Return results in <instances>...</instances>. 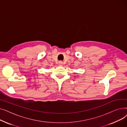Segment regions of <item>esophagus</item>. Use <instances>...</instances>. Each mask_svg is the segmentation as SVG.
I'll return each mask as SVG.
<instances>
[{"instance_id": "34e87169", "label": "esophagus", "mask_w": 127, "mask_h": 127, "mask_svg": "<svg viewBox=\"0 0 127 127\" xmlns=\"http://www.w3.org/2000/svg\"><path fill=\"white\" fill-rule=\"evenodd\" d=\"M58 64L59 66H62L63 65V62L62 61H60L58 62Z\"/></svg>"}]
</instances>
